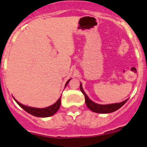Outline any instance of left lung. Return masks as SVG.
Instances as JSON below:
<instances>
[{
	"label": "left lung",
	"instance_id": "1",
	"mask_svg": "<svg viewBox=\"0 0 147 147\" xmlns=\"http://www.w3.org/2000/svg\"><path fill=\"white\" fill-rule=\"evenodd\" d=\"M80 90L83 93L85 97V103L87 107L94 112H97V113H102V114H106V113H111L117 111L119 109L120 107L123 106L126 102H127L128 100H126L125 101L120 102V103H115V104H111V105H98L97 103H94V102L92 101L91 100L88 98L87 94H85L82 87V84H80Z\"/></svg>",
	"mask_w": 147,
	"mask_h": 147
}]
</instances>
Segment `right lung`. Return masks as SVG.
Returning <instances> with one entry per match:
<instances>
[{
	"label": "right lung",
	"mask_w": 147,
	"mask_h": 147,
	"mask_svg": "<svg viewBox=\"0 0 147 147\" xmlns=\"http://www.w3.org/2000/svg\"><path fill=\"white\" fill-rule=\"evenodd\" d=\"M69 80H69L66 82L65 86H66L67 84L69 82ZM16 102H17L18 105L20 107L23 108L26 112L30 114V115H33V116L38 117H47L53 116V115H55V114L58 111V109H60V104H61V97L59 98V100H57L54 105H51V106L48 107L41 108V109H40V108H34L26 106V105H22V104H20V102H18L17 100H16Z\"/></svg>",
	"instance_id": "1"
}]
</instances>
